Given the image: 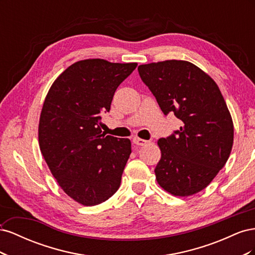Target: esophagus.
Masks as SVG:
<instances>
[{
  "mask_svg": "<svg viewBox=\"0 0 255 255\" xmlns=\"http://www.w3.org/2000/svg\"><path fill=\"white\" fill-rule=\"evenodd\" d=\"M133 141H134V143L137 144V145H145V144L149 143L148 140H144V139H141V138H137V137L134 138Z\"/></svg>",
  "mask_w": 255,
  "mask_h": 255,
  "instance_id": "obj_1",
  "label": "esophagus"
}]
</instances>
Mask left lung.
Here are the masks:
<instances>
[{
	"label": "left lung",
	"mask_w": 255,
	"mask_h": 255,
	"mask_svg": "<svg viewBox=\"0 0 255 255\" xmlns=\"http://www.w3.org/2000/svg\"><path fill=\"white\" fill-rule=\"evenodd\" d=\"M138 72L161 112L183 122L157 141L156 181L172 196L195 195L210 185L232 150L234 126L225 99L211 76L186 60L140 65Z\"/></svg>",
	"instance_id": "obj_1"
}]
</instances>
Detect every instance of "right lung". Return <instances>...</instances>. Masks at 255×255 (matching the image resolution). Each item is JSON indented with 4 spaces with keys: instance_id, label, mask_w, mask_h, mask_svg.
<instances>
[{
    "instance_id": "1",
    "label": "right lung",
    "mask_w": 255,
    "mask_h": 255,
    "mask_svg": "<svg viewBox=\"0 0 255 255\" xmlns=\"http://www.w3.org/2000/svg\"><path fill=\"white\" fill-rule=\"evenodd\" d=\"M137 63L76 61L54 81L38 127L42 155L59 186L75 202L94 206L118 190L132 152L128 138L106 136L101 114Z\"/></svg>"
}]
</instances>
